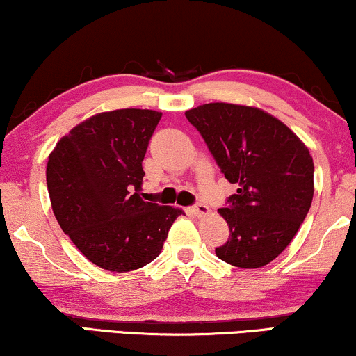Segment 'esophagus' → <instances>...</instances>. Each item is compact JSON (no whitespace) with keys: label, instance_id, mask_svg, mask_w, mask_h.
<instances>
[{"label":"esophagus","instance_id":"esophagus-1","mask_svg":"<svg viewBox=\"0 0 356 356\" xmlns=\"http://www.w3.org/2000/svg\"><path fill=\"white\" fill-rule=\"evenodd\" d=\"M189 211H191V213H194L195 217H202V216H205V213H209V207L202 202H197L192 205V207H189Z\"/></svg>","mask_w":356,"mask_h":356}]
</instances>
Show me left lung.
Here are the masks:
<instances>
[{"label": "left lung", "instance_id": "left-lung-1", "mask_svg": "<svg viewBox=\"0 0 356 356\" xmlns=\"http://www.w3.org/2000/svg\"><path fill=\"white\" fill-rule=\"evenodd\" d=\"M232 184L219 209L229 241L216 248L224 262L259 268L285 250L314 199V159L284 122L248 106L211 102L186 113Z\"/></svg>", "mask_w": 356, "mask_h": 356}]
</instances>
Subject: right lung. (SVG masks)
<instances>
[{
	"instance_id": "add662e5",
	"label": "right lung",
	"mask_w": 356,
	"mask_h": 356,
	"mask_svg": "<svg viewBox=\"0 0 356 356\" xmlns=\"http://www.w3.org/2000/svg\"><path fill=\"white\" fill-rule=\"evenodd\" d=\"M161 115L149 109L96 114L49 156L46 181L56 219L86 259L109 272L152 262L182 213L139 197L143 161Z\"/></svg>"
}]
</instances>
